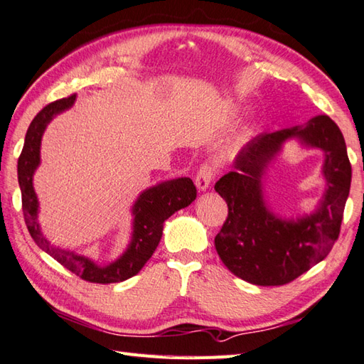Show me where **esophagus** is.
<instances>
[{
    "label": "esophagus",
    "instance_id": "esophagus-1",
    "mask_svg": "<svg viewBox=\"0 0 364 364\" xmlns=\"http://www.w3.org/2000/svg\"><path fill=\"white\" fill-rule=\"evenodd\" d=\"M213 177H215V171H213L212 166L203 165L201 168H199V171H198V174L195 177V183H196L198 190L199 191H205L207 188H209L212 181H213Z\"/></svg>",
    "mask_w": 364,
    "mask_h": 364
}]
</instances>
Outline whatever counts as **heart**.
Masks as SVG:
<instances>
[{
  "label": "heart",
  "instance_id": "obj_1",
  "mask_svg": "<svg viewBox=\"0 0 364 364\" xmlns=\"http://www.w3.org/2000/svg\"><path fill=\"white\" fill-rule=\"evenodd\" d=\"M247 136H248V132H245L243 135H242V139H245V138H247Z\"/></svg>",
  "mask_w": 364,
  "mask_h": 364
}]
</instances>
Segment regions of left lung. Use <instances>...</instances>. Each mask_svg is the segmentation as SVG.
<instances>
[{"label":"left lung","mask_w":364,"mask_h":364,"mask_svg":"<svg viewBox=\"0 0 364 364\" xmlns=\"http://www.w3.org/2000/svg\"><path fill=\"white\" fill-rule=\"evenodd\" d=\"M292 137L324 151L328 188L313 214L284 220L266 207L262 179L269 161ZM350 181L344 136L328 116L256 136L237 155L234 171L215 183V191L228 204V218L215 237L220 259L235 277L251 284L291 283L327 257L338 240Z\"/></svg>","instance_id":"8db88e82"}]
</instances>
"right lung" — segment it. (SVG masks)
<instances>
[{"label":"right lung","mask_w":364,"mask_h":364,"mask_svg":"<svg viewBox=\"0 0 364 364\" xmlns=\"http://www.w3.org/2000/svg\"><path fill=\"white\" fill-rule=\"evenodd\" d=\"M73 102H75V94L48 103L37 113L28 127L23 151L20 154L17 166L25 223L37 247L81 279L97 284L121 283L135 277L149 261L155 248L159 247L165 220L195 201L196 187L190 177H179L154 185L141 193L132 207L133 232L129 247L119 259L108 265H97L92 259L77 255L75 251L51 245L41 231L39 201L33 187V176L41 163V141L48 122L56 114L69 109Z\"/></svg>","instance_id":"right-lung-1"}]
</instances>
